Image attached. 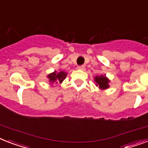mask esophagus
Returning a JSON list of instances; mask_svg holds the SVG:
<instances>
[{"label": "esophagus", "mask_w": 148, "mask_h": 148, "mask_svg": "<svg viewBox=\"0 0 148 148\" xmlns=\"http://www.w3.org/2000/svg\"><path fill=\"white\" fill-rule=\"evenodd\" d=\"M77 69H79V70H81V71H84L85 70V66H84V65L78 66Z\"/></svg>", "instance_id": "1"}]
</instances>
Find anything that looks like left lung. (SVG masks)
<instances>
[{"label": "left lung", "mask_w": 148, "mask_h": 148, "mask_svg": "<svg viewBox=\"0 0 148 148\" xmlns=\"http://www.w3.org/2000/svg\"><path fill=\"white\" fill-rule=\"evenodd\" d=\"M94 81L96 82V86H98L99 90H106L110 86L109 84L110 80L106 76L105 74L104 75L103 74L97 75L94 77Z\"/></svg>", "instance_id": "8db88e82"}]
</instances>
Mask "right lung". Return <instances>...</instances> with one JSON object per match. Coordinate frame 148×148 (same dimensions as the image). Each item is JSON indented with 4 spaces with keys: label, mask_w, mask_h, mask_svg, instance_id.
I'll use <instances>...</instances> for the list:
<instances>
[{
    "label": "right lung",
    "mask_w": 148,
    "mask_h": 148,
    "mask_svg": "<svg viewBox=\"0 0 148 148\" xmlns=\"http://www.w3.org/2000/svg\"><path fill=\"white\" fill-rule=\"evenodd\" d=\"M67 75H68V73L64 71L60 70L59 71H55L52 73L48 74L46 77L48 78L49 82L50 83L51 86H53L54 84H58V83L62 84L64 80L66 78Z\"/></svg>",
    "instance_id": "obj_1"
}]
</instances>
